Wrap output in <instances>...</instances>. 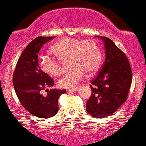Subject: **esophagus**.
Wrapping results in <instances>:
<instances>
[{"instance_id": "obj_1", "label": "esophagus", "mask_w": 146, "mask_h": 146, "mask_svg": "<svg viewBox=\"0 0 146 146\" xmlns=\"http://www.w3.org/2000/svg\"><path fill=\"white\" fill-rule=\"evenodd\" d=\"M78 87L71 88H68V91H73V92H76V90H78Z\"/></svg>"}]
</instances>
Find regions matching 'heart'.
Listing matches in <instances>:
<instances>
[{"instance_id": "heart-1", "label": "heart", "mask_w": 146, "mask_h": 146, "mask_svg": "<svg viewBox=\"0 0 146 146\" xmlns=\"http://www.w3.org/2000/svg\"><path fill=\"white\" fill-rule=\"evenodd\" d=\"M50 51L56 59L44 56L39 60V66L43 73L53 77L62 73L61 62L68 58L71 69L59 80L61 88L75 87L84 77L87 72L90 74L98 68L101 62V52L97 43L92 40H80L74 38L66 37L52 46Z\"/></svg>"}]
</instances>
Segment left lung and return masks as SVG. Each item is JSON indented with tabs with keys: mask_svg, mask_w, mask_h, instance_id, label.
I'll return each instance as SVG.
<instances>
[{
	"mask_svg": "<svg viewBox=\"0 0 146 146\" xmlns=\"http://www.w3.org/2000/svg\"><path fill=\"white\" fill-rule=\"evenodd\" d=\"M96 37L104 43L106 60L90 86L92 94L86 103V111L95 118H104L114 113L127 100L132 71L125 54L111 39Z\"/></svg>",
	"mask_w": 146,
	"mask_h": 146,
	"instance_id": "1",
	"label": "left lung"
}]
</instances>
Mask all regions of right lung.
I'll return each instance as SVG.
<instances>
[{"instance_id": "1", "label": "right lung", "mask_w": 146, "mask_h": 146, "mask_svg": "<svg viewBox=\"0 0 146 146\" xmlns=\"http://www.w3.org/2000/svg\"><path fill=\"white\" fill-rule=\"evenodd\" d=\"M54 38L40 36L33 40L20 56L13 76L15 93L21 105L34 116L48 118L58 111V98L66 90H57L52 87L54 81L48 75L43 73L38 65V53L42 46ZM47 95L43 96L42 90Z\"/></svg>"}]
</instances>
